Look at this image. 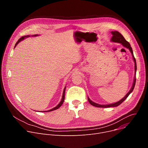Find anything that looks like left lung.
<instances>
[{"label": "left lung", "instance_id": "obj_1", "mask_svg": "<svg viewBox=\"0 0 148 148\" xmlns=\"http://www.w3.org/2000/svg\"><path fill=\"white\" fill-rule=\"evenodd\" d=\"M111 34H112V36L111 37V41L112 42H114V43H121L123 47L127 48L130 50V52L132 54V56L134 60V61L135 62V76H134V82L132 84V86L131 88V90H130V91L126 94V95L122 98L121 100H119V101L113 103H111V104H107V105H101V104H98L97 103H95L94 102H93L92 101H91L90 98L88 97V102H90V104H91L92 105L96 107H99V108H108V107H115L119 105L121 103H122L127 97L130 95V94L133 91L135 86V82H136V60L134 57V53H133V51L132 49V47H131L130 44L128 43V42L126 41L125 38L123 37V36L118 32L117 31H114V32H111Z\"/></svg>", "mask_w": 148, "mask_h": 148}]
</instances>
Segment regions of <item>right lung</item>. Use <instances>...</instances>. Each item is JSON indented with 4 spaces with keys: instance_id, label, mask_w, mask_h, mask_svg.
Instances as JSON below:
<instances>
[{
    "instance_id": "right-lung-1",
    "label": "right lung",
    "mask_w": 148,
    "mask_h": 148,
    "mask_svg": "<svg viewBox=\"0 0 148 148\" xmlns=\"http://www.w3.org/2000/svg\"><path fill=\"white\" fill-rule=\"evenodd\" d=\"M38 36V34H34V35H33V36H32V37H36V36ZM30 37V35H27V36H23V37H21V38H20V39H18V40L17 41V43H16L14 47H16V46L18 45V43H20V42L21 41L23 40L25 38H27V37ZM66 88V87H65V88H64V91H63L62 96V98H61V101L60 102V103L57 105V106H56V107H54V108H52V109H51V110H48V111H41V112H50V111H54V110H57L58 108H59L61 106V105L63 103V102H64V101Z\"/></svg>"
}]
</instances>
